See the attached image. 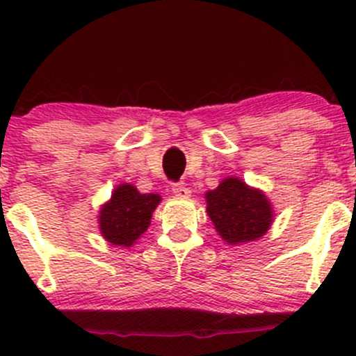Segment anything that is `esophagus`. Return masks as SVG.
<instances>
[{"label": "esophagus", "mask_w": 356, "mask_h": 356, "mask_svg": "<svg viewBox=\"0 0 356 356\" xmlns=\"http://www.w3.org/2000/svg\"><path fill=\"white\" fill-rule=\"evenodd\" d=\"M172 193H174L177 198H189V196H191V191H189V188H186V186H182V184L172 186Z\"/></svg>", "instance_id": "1"}]
</instances>
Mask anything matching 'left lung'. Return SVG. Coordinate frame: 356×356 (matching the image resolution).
Returning <instances> with one entry per match:
<instances>
[{"mask_svg": "<svg viewBox=\"0 0 356 356\" xmlns=\"http://www.w3.org/2000/svg\"><path fill=\"white\" fill-rule=\"evenodd\" d=\"M207 213L215 231L227 245H246L267 234L274 222V207L261 189L239 177H225L204 193Z\"/></svg>", "mask_w": 356, "mask_h": 356, "instance_id": "left-lung-1", "label": "left lung"}]
</instances>
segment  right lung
<instances>
[{
    "instance_id": "add662e5",
    "label": "right lung",
    "mask_w": 356,
    "mask_h": 356,
    "mask_svg": "<svg viewBox=\"0 0 356 356\" xmlns=\"http://www.w3.org/2000/svg\"><path fill=\"white\" fill-rule=\"evenodd\" d=\"M160 201L161 196L155 193L143 195L129 182L118 184L111 198L99 207V234L110 245L131 248L148 231Z\"/></svg>"
}]
</instances>
